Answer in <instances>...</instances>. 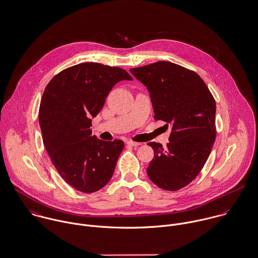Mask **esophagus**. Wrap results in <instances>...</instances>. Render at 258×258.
Instances as JSON below:
<instances>
[{"label":"esophagus","instance_id":"1","mask_svg":"<svg viewBox=\"0 0 258 258\" xmlns=\"http://www.w3.org/2000/svg\"><path fill=\"white\" fill-rule=\"evenodd\" d=\"M126 144H127L128 146H131V147H139V146L141 145L140 143H136V142H132V141L126 142Z\"/></svg>","mask_w":258,"mask_h":258}]
</instances>
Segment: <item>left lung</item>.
Returning a JSON list of instances; mask_svg holds the SVG:
<instances>
[{
  "label": "left lung",
  "mask_w": 258,
  "mask_h": 258,
  "mask_svg": "<svg viewBox=\"0 0 258 258\" xmlns=\"http://www.w3.org/2000/svg\"><path fill=\"white\" fill-rule=\"evenodd\" d=\"M130 72L147 87L155 119L171 125L166 148L148 144L155 152L148 175L164 190H178L198 176L211 152L215 101L197 73L173 62L159 60Z\"/></svg>",
  "instance_id": "1"
}]
</instances>
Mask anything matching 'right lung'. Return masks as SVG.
<instances>
[{
    "label": "right lung",
    "mask_w": 258,
    "mask_h": 258,
    "mask_svg": "<svg viewBox=\"0 0 258 258\" xmlns=\"http://www.w3.org/2000/svg\"><path fill=\"white\" fill-rule=\"evenodd\" d=\"M133 81L122 69L84 62L63 70L48 84L39 120L46 150L67 183L91 194L111 178L122 141L105 142L92 136V119L101 111L111 89Z\"/></svg>",
    "instance_id": "right-lung-1"
}]
</instances>
